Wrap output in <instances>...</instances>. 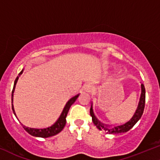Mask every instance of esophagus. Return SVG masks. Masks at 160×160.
<instances>
[{
    "mask_svg": "<svg viewBox=\"0 0 160 160\" xmlns=\"http://www.w3.org/2000/svg\"><path fill=\"white\" fill-rule=\"evenodd\" d=\"M85 90L88 92H92L94 91V87L91 84H87L86 86H85Z\"/></svg>",
    "mask_w": 160,
    "mask_h": 160,
    "instance_id": "esophagus-1",
    "label": "esophagus"
}]
</instances>
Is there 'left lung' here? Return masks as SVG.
Segmentation results:
<instances>
[{"label":"left lung","mask_w":160,"mask_h":160,"mask_svg":"<svg viewBox=\"0 0 160 160\" xmlns=\"http://www.w3.org/2000/svg\"><path fill=\"white\" fill-rule=\"evenodd\" d=\"M141 89H142V92H141L140 99H139V102L137 106V108L134 114L133 115L131 119H129L128 121L122 124L118 125H108L102 123L100 121H99L97 117L94 116V112L92 109V105L91 106L90 108V114L92 117V121L94 124L96 125L97 128L99 130L106 131L108 134H120V133H125L128 131L133 126L136 124L139 119L141 118L142 115L144 112L145 108V89L144 85H141Z\"/></svg>","instance_id":"obj_1"}]
</instances>
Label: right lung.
Wrapping results in <instances>:
<instances>
[{"instance_id": "add662e5", "label": "right lung", "mask_w": 160, "mask_h": 160, "mask_svg": "<svg viewBox=\"0 0 160 160\" xmlns=\"http://www.w3.org/2000/svg\"><path fill=\"white\" fill-rule=\"evenodd\" d=\"M22 72H23V71H21V72H20L19 74H21ZM18 77H17V78L15 79L12 92V101L13 100V93H14V91H15V85H16V82H17V81H18ZM79 95L80 94L75 95V96L73 97V98H72L69 100L68 101L67 103L66 104L65 107H64L63 110H62V114H60V117L58 118V120H57L56 122L52 125V126L48 127V128H28V127H26L25 125H23V128L25 129V131H27L29 134H31L32 136H34V137H43V138H46V137H52V136H54V135L58 134V133H60V131L63 129L64 126L66 125V116H67L68 110H69L71 106H72V105L73 104L74 102H75V100H77V98L79 97ZM12 108L14 114H15L16 117L15 110H14V108H13V104H12Z\"/></svg>"}]
</instances>
